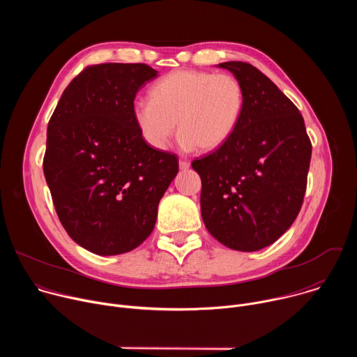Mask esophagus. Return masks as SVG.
<instances>
[{
    "mask_svg": "<svg viewBox=\"0 0 357 357\" xmlns=\"http://www.w3.org/2000/svg\"><path fill=\"white\" fill-rule=\"evenodd\" d=\"M190 167V164L188 162V161H185V160H181L179 161V168L182 169V171H185V169H188Z\"/></svg>",
    "mask_w": 357,
    "mask_h": 357,
    "instance_id": "1",
    "label": "esophagus"
}]
</instances>
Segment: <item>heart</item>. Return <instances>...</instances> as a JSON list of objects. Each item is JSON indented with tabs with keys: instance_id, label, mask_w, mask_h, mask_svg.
<instances>
[{
	"instance_id": "heart-1",
	"label": "heart",
	"mask_w": 357,
	"mask_h": 357,
	"mask_svg": "<svg viewBox=\"0 0 357 357\" xmlns=\"http://www.w3.org/2000/svg\"><path fill=\"white\" fill-rule=\"evenodd\" d=\"M244 90L231 75L176 70L152 86L149 101H137L132 117L146 144L165 149L175 131L186 149L213 151L236 131Z\"/></svg>"
}]
</instances>
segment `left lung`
Segmentation results:
<instances>
[{
  "label": "left lung",
  "instance_id": "obj_1",
  "mask_svg": "<svg viewBox=\"0 0 357 357\" xmlns=\"http://www.w3.org/2000/svg\"><path fill=\"white\" fill-rule=\"evenodd\" d=\"M219 66L240 82L244 109L233 135L192 161L202 179V219L226 247L257 251L296 219L312 144L296 106L264 73L245 62Z\"/></svg>",
  "mask_w": 357,
  "mask_h": 357
}]
</instances>
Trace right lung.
Listing matches in <instances>:
<instances>
[{
    "mask_svg": "<svg viewBox=\"0 0 357 357\" xmlns=\"http://www.w3.org/2000/svg\"><path fill=\"white\" fill-rule=\"evenodd\" d=\"M157 70L145 63L84 68L49 120L43 174L58 218L83 248L116 256L154 230L178 157L146 144L134 98Z\"/></svg>",
    "mask_w": 357,
    "mask_h": 357,
    "instance_id": "1",
    "label": "right lung"
}]
</instances>
